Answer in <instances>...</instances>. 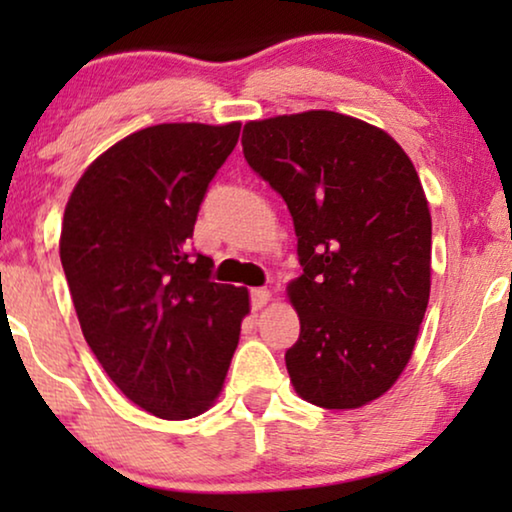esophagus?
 I'll list each match as a JSON object with an SVG mask.
<instances>
[{
    "mask_svg": "<svg viewBox=\"0 0 512 512\" xmlns=\"http://www.w3.org/2000/svg\"><path fill=\"white\" fill-rule=\"evenodd\" d=\"M270 291L268 289H251V307L254 310H261V307L268 305Z\"/></svg>",
    "mask_w": 512,
    "mask_h": 512,
    "instance_id": "34e87169",
    "label": "esophagus"
}]
</instances>
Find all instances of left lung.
Segmentation results:
<instances>
[{
    "label": "left lung",
    "instance_id": "8db88e82",
    "mask_svg": "<svg viewBox=\"0 0 512 512\" xmlns=\"http://www.w3.org/2000/svg\"><path fill=\"white\" fill-rule=\"evenodd\" d=\"M242 151L298 237L293 389L319 408H361L408 366L429 305L431 214L415 165L387 132L335 111L251 121Z\"/></svg>",
    "mask_w": 512,
    "mask_h": 512
}]
</instances>
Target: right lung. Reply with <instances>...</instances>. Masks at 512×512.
Masks as SVG:
<instances>
[{"mask_svg": "<svg viewBox=\"0 0 512 512\" xmlns=\"http://www.w3.org/2000/svg\"><path fill=\"white\" fill-rule=\"evenodd\" d=\"M240 123L132 132L83 172L65 207L60 261L83 338L111 382L163 419L219 396L249 293L188 251L202 200Z\"/></svg>", "mask_w": 512, "mask_h": 512, "instance_id": "right-lung-1", "label": "right lung"}]
</instances>
